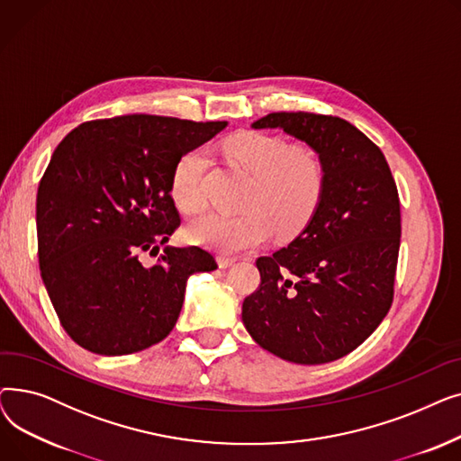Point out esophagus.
Segmentation results:
<instances>
[{
  "instance_id": "34e87169",
  "label": "esophagus",
  "mask_w": 461,
  "mask_h": 461,
  "mask_svg": "<svg viewBox=\"0 0 461 461\" xmlns=\"http://www.w3.org/2000/svg\"><path fill=\"white\" fill-rule=\"evenodd\" d=\"M216 261H218V267H221V269H228V267H231V265L235 263V259L228 258V256H218Z\"/></svg>"
}]
</instances>
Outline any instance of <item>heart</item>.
<instances>
[{
	"label": "heart",
	"mask_w": 461,
	"mask_h": 461,
	"mask_svg": "<svg viewBox=\"0 0 461 461\" xmlns=\"http://www.w3.org/2000/svg\"><path fill=\"white\" fill-rule=\"evenodd\" d=\"M231 164L250 176L239 214L203 212L190 221L186 237L218 252H240L267 240L273 231L294 237L310 222L325 190V164L306 145H289L263 132H239L224 141ZM209 166L205 148L186 151L174 166L169 192L183 212L203 207V179Z\"/></svg>",
	"instance_id": "b5f03b06"
}]
</instances>
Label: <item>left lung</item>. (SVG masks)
Masks as SVG:
<instances>
[{
	"label": "left lung",
	"instance_id": "8db88e82",
	"mask_svg": "<svg viewBox=\"0 0 461 461\" xmlns=\"http://www.w3.org/2000/svg\"><path fill=\"white\" fill-rule=\"evenodd\" d=\"M252 129H282L325 164V190L285 249L258 258L259 287L243 303L254 340L297 365H325L357 349L394 297L400 198L377 145L346 119L275 112Z\"/></svg>",
	"mask_w": 461,
	"mask_h": 461
}]
</instances>
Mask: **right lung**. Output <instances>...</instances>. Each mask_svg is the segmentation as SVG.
Returning a JSON list of instances; mask_svg holds the SVG:
<instances>
[{
	"label": "right lung",
	"mask_w": 461,
	"mask_h": 461,
	"mask_svg": "<svg viewBox=\"0 0 461 461\" xmlns=\"http://www.w3.org/2000/svg\"><path fill=\"white\" fill-rule=\"evenodd\" d=\"M228 121L132 113L96 119L56 148L37 190L39 267L58 318L84 349L117 357L169 334L190 275L214 271L200 247H166L181 218L169 192L177 160Z\"/></svg>",
	"instance_id": "1"
}]
</instances>
